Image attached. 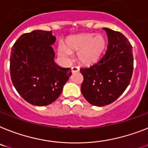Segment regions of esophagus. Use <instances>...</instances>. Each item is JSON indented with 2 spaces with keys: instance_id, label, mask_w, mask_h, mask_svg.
<instances>
[{
  "instance_id": "1",
  "label": "esophagus",
  "mask_w": 148,
  "mask_h": 148,
  "mask_svg": "<svg viewBox=\"0 0 148 148\" xmlns=\"http://www.w3.org/2000/svg\"><path fill=\"white\" fill-rule=\"evenodd\" d=\"M79 70H80V69H79V68H78V67H77V66H73L71 68L72 73H75V72H78V71H79Z\"/></svg>"
}]
</instances>
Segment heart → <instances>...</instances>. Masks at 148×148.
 <instances>
[{"mask_svg":"<svg viewBox=\"0 0 148 148\" xmlns=\"http://www.w3.org/2000/svg\"><path fill=\"white\" fill-rule=\"evenodd\" d=\"M84 34L72 37L67 41V47H59V54L64 59H69L73 51H78L77 56L80 62L92 64L99 59L105 50L106 40L101 34Z\"/></svg>","mask_w":148,"mask_h":148,"instance_id":"obj_1","label":"heart"}]
</instances>
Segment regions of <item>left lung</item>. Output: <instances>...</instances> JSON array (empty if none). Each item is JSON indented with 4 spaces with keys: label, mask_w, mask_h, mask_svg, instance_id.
Masks as SVG:
<instances>
[{
    "label": "left lung",
    "mask_w": 148,
    "mask_h": 148,
    "mask_svg": "<svg viewBox=\"0 0 148 148\" xmlns=\"http://www.w3.org/2000/svg\"><path fill=\"white\" fill-rule=\"evenodd\" d=\"M108 46L104 56L90 67L80 69L84 76L81 92L92 105H110L122 95L133 71L132 47L123 34L103 28Z\"/></svg>",
    "instance_id": "left-lung-1"
}]
</instances>
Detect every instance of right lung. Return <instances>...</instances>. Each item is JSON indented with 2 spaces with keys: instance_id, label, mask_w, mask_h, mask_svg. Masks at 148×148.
I'll list each match as a JSON object with an SVG mask.
<instances>
[{
  "instance_id": "obj_1",
  "label": "right lung",
  "mask_w": 148,
  "mask_h": 148,
  "mask_svg": "<svg viewBox=\"0 0 148 148\" xmlns=\"http://www.w3.org/2000/svg\"><path fill=\"white\" fill-rule=\"evenodd\" d=\"M56 40L52 31L35 30L21 35L12 47L11 80L19 95L33 105L55 101L71 75V68L54 62Z\"/></svg>"
}]
</instances>
